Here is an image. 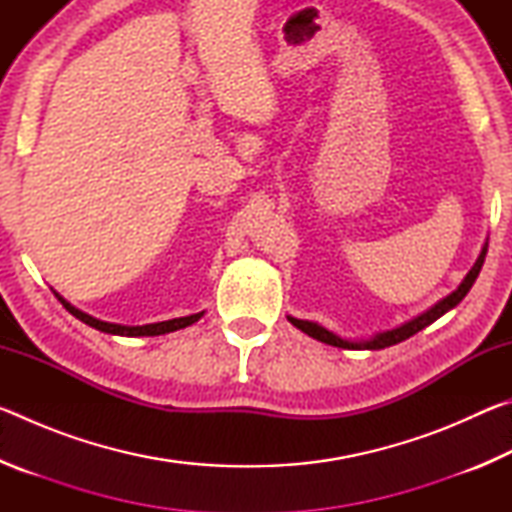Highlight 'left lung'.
I'll use <instances>...</instances> for the list:
<instances>
[{"mask_svg":"<svg viewBox=\"0 0 512 512\" xmlns=\"http://www.w3.org/2000/svg\"><path fill=\"white\" fill-rule=\"evenodd\" d=\"M485 253H488V239H485V244L481 248L479 257H476L474 266L467 271V275L463 277V282L458 284V287L449 293V296H445L443 300H438L436 305L429 307L427 311H422L420 316H415L411 320H406V323H402L400 327H393V329H386V332H379L375 336H370V339H361V341H350V339H343V336L329 332L327 327L314 323V320H300V318H293V316H287L289 323L293 327H298L300 332H305L307 336H311V339H316L320 343H327V345H334V348H343V350H384V348H391V345L395 343H402L409 339V336L418 334L420 329H424L431 323H436V320L440 316H445L447 311H452L458 302H461L467 291L472 289V284L476 282V277H479L481 273V266L485 262Z\"/></svg>","mask_w":512,"mask_h":512,"instance_id":"1","label":"left lung"}]
</instances>
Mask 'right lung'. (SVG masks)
<instances>
[{"mask_svg":"<svg viewBox=\"0 0 512 512\" xmlns=\"http://www.w3.org/2000/svg\"><path fill=\"white\" fill-rule=\"evenodd\" d=\"M56 293V291H54ZM56 298L63 302V307L69 311V314L76 316L81 320V323L90 325L94 329H99L103 334H112V336H160V334H169V332H176V329H183L194 325L196 320H201L205 311H198V314L192 316H183V318H171V320H162V323H149V325H119V323H106V320H99L90 314H85V311L76 309L74 305H69V302L56 293Z\"/></svg>","mask_w":512,"mask_h":512,"instance_id":"obj_1","label":"right lung"}]
</instances>
